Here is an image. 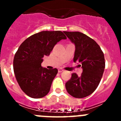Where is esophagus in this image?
Listing matches in <instances>:
<instances>
[{"label": "esophagus", "instance_id": "1", "mask_svg": "<svg viewBox=\"0 0 121 121\" xmlns=\"http://www.w3.org/2000/svg\"><path fill=\"white\" fill-rule=\"evenodd\" d=\"M63 71H64V70H63L62 68H58V73H61V72H63Z\"/></svg>", "mask_w": 121, "mask_h": 121}]
</instances>
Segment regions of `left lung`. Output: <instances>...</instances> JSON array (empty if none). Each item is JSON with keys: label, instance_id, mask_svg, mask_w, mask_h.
Returning a JSON list of instances; mask_svg holds the SVG:
<instances>
[{"label": "left lung", "instance_id": "left-lung-1", "mask_svg": "<svg viewBox=\"0 0 121 121\" xmlns=\"http://www.w3.org/2000/svg\"><path fill=\"white\" fill-rule=\"evenodd\" d=\"M75 46L74 62L82 66V73L78 76L73 73L65 83L68 93L73 97L82 98L91 95L98 87L105 67L104 53L92 39L78 31H64Z\"/></svg>", "mask_w": 121, "mask_h": 121}]
</instances>
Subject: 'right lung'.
Returning <instances> with one entry per match:
<instances>
[{
  "instance_id": "add662e5",
  "label": "right lung",
  "mask_w": 121,
  "mask_h": 121,
  "mask_svg": "<svg viewBox=\"0 0 121 121\" xmlns=\"http://www.w3.org/2000/svg\"><path fill=\"white\" fill-rule=\"evenodd\" d=\"M66 39L61 31H43L21 44L14 55L13 69L20 88L27 95L40 98L49 92L58 69L43 68V57L49 56L57 43Z\"/></svg>"
}]
</instances>
